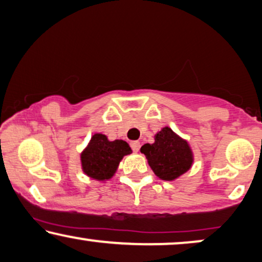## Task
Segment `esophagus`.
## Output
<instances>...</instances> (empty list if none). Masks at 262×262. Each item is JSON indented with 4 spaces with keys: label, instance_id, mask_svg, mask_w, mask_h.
<instances>
[{
    "label": "esophagus",
    "instance_id": "34e87169",
    "mask_svg": "<svg viewBox=\"0 0 262 262\" xmlns=\"http://www.w3.org/2000/svg\"><path fill=\"white\" fill-rule=\"evenodd\" d=\"M130 146H132V148H133L134 152H139V149H140V142L139 141H133L130 144Z\"/></svg>",
    "mask_w": 262,
    "mask_h": 262
}]
</instances>
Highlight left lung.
<instances>
[{
	"label": "left lung",
	"mask_w": 262,
	"mask_h": 262,
	"mask_svg": "<svg viewBox=\"0 0 262 262\" xmlns=\"http://www.w3.org/2000/svg\"><path fill=\"white\" fill-rule=\"evenodd\" d=\"M148 165L158 179L175 181L184 175L194 163V153L189 142L170 127H163L155 135L153 144L140 148Z\"/></svg>",
	"instance_id": "left-lung-1"
}]
</instances>
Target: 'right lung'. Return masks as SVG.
Wrapping results in <instances>:
<instances>
[{
  "label": "right lung",
  "mask_w": 262,
  "mask_h": 262,
  "mask_svg": "<svg viewBox=\"0 0 262 262\" xmlns=\"http://www.w3.org/2000/svg\"><path fill=\"white\" fill-rule=\"evenodd\" d=\"M132 152L124 140L110 141L102 133L93 134L80 153L82 172L90 179L106 182L115 176L123 157Z\"/></svg>",
  "instance_id": "add662e5"
}]
</instances>
